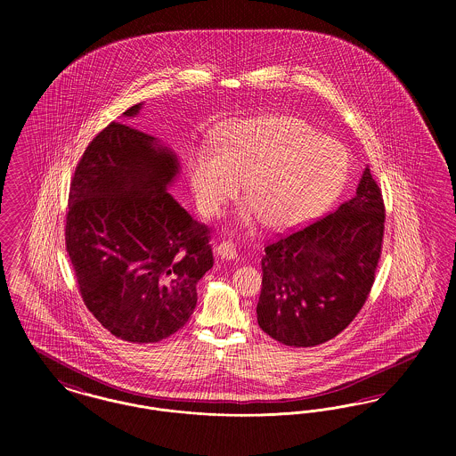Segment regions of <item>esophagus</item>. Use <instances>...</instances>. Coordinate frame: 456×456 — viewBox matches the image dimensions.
I'll use <instances>...</instances> for the list:
<instances>
[{
  "label": "esophagus",
  "instance_id": "34e87169",
  "mask_svg": "<svg viewBox=\"0 0 456 456\" xmlns=\"http://www.w3.org/2000/svg\"><path fill=\"white\" fill-rule=\"evenodd\" d=\"M216 255L222 260H236L238 258V251L234 248L232 242L229 240H222L216 246Z\"/></svg>",
  "mask_w": 456,
  "mask_h": 456
}]
</instances>
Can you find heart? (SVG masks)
Segmentation results:
<instances>
[{
    "instance_id": "b5f03b06",
    "label": "heart",
    "mask_w": 456,
    "mask_h": 456,
    "mask_svg": "<svg viewBox=\"0 0 456 456\" xmlns=\"http://www.w3.org/2000/svg\"><path fill=\"white\" fill-rule=\"evenodd\" d=\"M188 171L203 216H216L248 175L251 201L240 222L265 217L275 229H292L322 216L344 191L348 153L299 118L261 116L229 126L218 149H195Z\"/></svg>"
}]
</instances>
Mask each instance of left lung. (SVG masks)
<instances>
[{
    "instance_id": "1",
    "label": "left lung",
    "mask_w": 456,
    "mask_h": 456,
    "mask_svg": "<svg viewBox=\"0 0 456 456\" xmlns=\"http://www.w3.org/2000/svg\"><path fill=\"white\" fill-rule=\"evenodd\" d=\"M385 203L366 167L333 214L265 248L258 325L290 347H314L346 330L374 283Z\"/></svg>"
}]
</instances>
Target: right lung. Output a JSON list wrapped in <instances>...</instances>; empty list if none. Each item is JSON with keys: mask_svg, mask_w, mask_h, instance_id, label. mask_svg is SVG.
Segmentation results:
<instances>
[{"mask_svg": "<svg viewBox=\"0 0 456 456\" xmlns=\"http://www.w3.org/2000/svg\"><path fill=\"white\" fill-rule=\"evenodd\" d=\"M177 174L171 149L112 121L88 143L69 184L66 251L82 299L101 325L133 344L186 325L196 283L214 266L208 227L167 193Z\"/></svg>", "mask_w": 456, "mask_h": 456, "instance_id": "obj_1", "label": "right lung"}]
</instances>
